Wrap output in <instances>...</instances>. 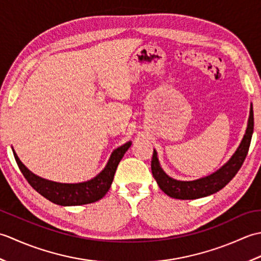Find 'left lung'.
Returning <instances> with one entry per match:
<instances>
[{
	"label": "left lung",
	"mask_w": 261,
	"mask_h": 261,
	"mask_svg": "<svg viewBox=\"0 0 261 261\" xmlns=\"http://www.w3.org/2000/svg\"><path fill=\"white\" fill-rule=\"evenodd\" d=\"M253 134V111L252 104L250 105V113H249L248 124L246 134L243 136L239 147L237 148L234 153L226 162L222 167L214 171L211 175L201 177L194 180H177L171 178L165 173L160 166L156 149H153L151 160V171L153 178L156 179L158 186L165 194L173 198L178 199H195L201 198L219 192L233 178L238 170L245 162L247 153L250 147L251 137Z\"/></svg>",
	"instance_id": "obj_1"
}]
</instances>
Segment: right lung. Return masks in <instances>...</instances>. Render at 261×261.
Listing matches in <instances>:
<instances>
[{
	"label": "right lung",
	"instance_id": "obj_1",
	"mask_svg": "<svg viewBox=\"0 0 261 261\" xmlns=\"http://www.w3.org/2000/svg\"><path fill=\"white\" fill-rule=\"evenodd\" d=\"M131 145L132 142L127 141L124 145L114 149L104 169L92 179L82 182H73V184L49 180L33 174L22 164L13 148L12 151L21 173L40 195L55 204L62 205V206H76V205L97 202L98 199L105 196L112 184L119 163Z\"/></svg>",
	"mask_w": 261,
	"mask_h": 261
}]
</instances>
